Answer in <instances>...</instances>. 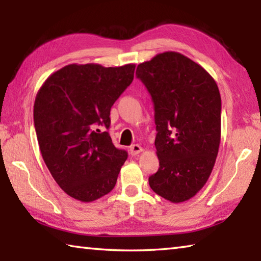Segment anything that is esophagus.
<instances>
[{
    "mask_svg": "<svg viewBox=\"0 0 261 261\" xmlns=\"http://www.w3.org/2000/svg\"><path fill=\"white\" fill-rule=\"evenodd\" d=\"M129 151L131 153V155H138L140 152H143V148H141V146H139L138 144H134L130 146Z\"/></svg>",
    "mask_w": 261,
    "mask_h": 261,
    "instance_id": "1",
    "label": "esophagus"
}]
</instances>
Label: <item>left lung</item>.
<instances>
[{
    "label": "left lung",
    "mask_w": 261,
    "mask_h": 261,
    "mask_svg": "<svg viewBox=\"0 0 261 261\" xmlns=\"http://www.w3.org/2000/svg\"><path fill=\"white\" fill-rule=\"evenodd\" d=\"M154 105L160 167L148 177L171 202L196 196L206 184L221 139V96L211 74L179 53L166 51L137 67Z\"/></svg>",
    "instance_id": "8db88e82"
}]
</instances>
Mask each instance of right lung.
<instances>
[{"instance_id":"right-lung-1","label":"right lung","mask_w":261,"mask_h":261,"mask_svg":"<svg viewBox=\"0 0 261 261\" xmlns=\"http://www.w3.org/2000/svg\"><path fill=\"white\" fill-rule=\"evenodd\" d=\"M135 68L69 64L38 92L33 117L41 155L56 183L74 199L94 201L116 184L127 153L114 146L107 131L110 108L134 81Z\"/></svg>"}]
</instances>
